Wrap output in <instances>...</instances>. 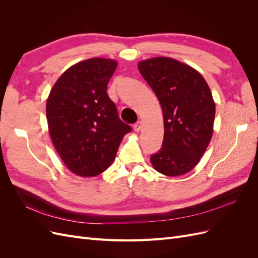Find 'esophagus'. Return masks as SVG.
I'll list each match as a JSON object with an SVG mask.
<instances>
[{
	"label": "esophagus",
	"instance_id": "obj_1",
	"mask_svg": "<svg viewBox=\"0 0 258 258\" xmlns=\"http://www.w3.org/2000/svg\"><path fill=\"white\" fill-rule=\"evenodd\" d=\"M142 126H143V122L141 121V120H139V121H137L136 123H135V126H134V129H135V131H140L141 130V128H142Z\"/></svg>",
	"mask_w": 258,
	"mask_h": 258
}]
</instances>
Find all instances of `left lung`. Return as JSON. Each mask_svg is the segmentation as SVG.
<instances>
[{
	"mask_svg": "<svg viewBox=\"0 0 258 258\" xmlns=\"http://www.w3.org/2000/svg\"><path fill=\"white\" fill-rule=\"evenodd\" d=\"M140 73L161 104L165 136L153 167L168 176L182 175L197 166L213 135L215 103L202 75L175 59L143 60Z\"/></svg>",
	"mask_w": 258,
	"mask_h": 258,
	"instance_id": "1",
	"label": "left lung"
}]
</instances>
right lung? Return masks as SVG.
<instances>
[{"label": "right lung", "instance_id": "add662e5", "mask_svg": "<svg viewBox=\"0 0 258 258\" xmlns=\"http://www.w3.org/2000/svg\"><path fill=\"white\" fill-rule=\"evenodd\" d=\"M116 68V61L104 58L76 63L59 77L46 102L51 141L80 176L99 175L110 167L123 136L132 130L106 92Z\"/></svg>", "mask_w": 258, "mask_h": 258}]
</instances>
